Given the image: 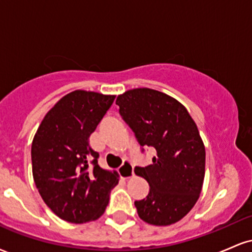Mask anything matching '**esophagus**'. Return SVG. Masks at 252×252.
I'll return each instance as SVG.
<instances>
[{
  "label": "esophagus",
  "instance_id": "esophagus-1",
  "mask_svg": "<svg viewBox=\"0 0 252 252\" xmlns=\"http://www.w3.org/2000/svg\"><path fill=\"white\" fill-rule=\"evenodd\" d=\"M118 173L124 179H129L134 175V166L130 161H124L122 166L118 168Z\"/></svg>",
  "mask_w": 252,
  "mask_h": 252
}]
</instances>
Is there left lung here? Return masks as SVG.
Masks as SVG:
<instances>
[{"mask_svg": "<svg viewBox=\"0 0 252 252\" xmlns=\"http://www.w3.org/2000/svg\"><path fill=\"white\" fill-rule=\"evenodd\" d=\"M116 104L140 146L156 152L152 164L135 167L150 186L135 201L138 217L156 226L174 224L193 209L204 182L205 147L196 124L181 103L153 89L129 90Z\"/></svg>", "mask_w": 252, "mask_h": 252, "instance_id": "8db88e82", "label": "left lung"}]
</instances>
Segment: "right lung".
I'll return each mask as SVG.
<instances>
[{
  "label": "right lung",
  "mask_w": 252,
  "mask_h": 252,
  "mask_svg": "<svg viewBox=\"0 0 252 252\" xmlns=\"http://www.w3.org/2000/svg\"><path fill=\"white\" fill-rule=\"evenodd\" d=\"M115 96L76 90L43 117L32 143V169L37 190L63 220L83 224L105 212L117 172L98 164L90 135L114 103Z\"/></svg>",
  "instance_id": "obj_1"
}]
</instances>
